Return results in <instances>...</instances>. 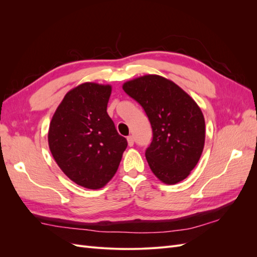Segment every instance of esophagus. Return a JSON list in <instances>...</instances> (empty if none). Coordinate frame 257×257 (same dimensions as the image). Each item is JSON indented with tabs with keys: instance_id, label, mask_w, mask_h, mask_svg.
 I'll list each match as a JSON object with an SVG mask.
<instances>
[{
	"instance_id": "esophagus-1",
	"label": "esophagus",
	"mask_w": 257,
	"mask_h": 257,
	"mask_svg": "<svg viewBox=\"0 0 257 257\" xmlns=\"http://www.w3.org/2000/svg\"><path fill=\"white\" fill-rule=\"evenodd\" d=\"M127 144L130 147H133L134 146V138L133 136H128L127 137Z\"/></svg>"
}]
</instances>
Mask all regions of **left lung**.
Here are the masks:
<instances>
[{
	"label": "left lung",
	"mask_w": 257,
	"mask_h": 257,
	"mask_svg": "<svg viewBox=\"0 0 257 257\" xmlns=\"http://www.w3.org/2000/svg\"><path fill=\"white\" fill-rule=\"evenodd\" d=\"M142 105L152 127L146 159L162 182L176 184L190 175L205 145V119L188 93L164 77L146 75L123 84Z\"/></svg>",
	"instance_id": "1"
}]
</instances>
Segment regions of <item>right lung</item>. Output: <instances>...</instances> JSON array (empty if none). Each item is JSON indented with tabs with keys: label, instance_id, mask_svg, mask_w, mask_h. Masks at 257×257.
<instances>
[{
	"label": "right lung",
	"instance_id": "obj_1",
	"mask_svg": "<svg viewBox=\"0 0 257 257\" xmlns=\"http://www.w3.org/2000/svg\"><path fill=\"white\" fill-rule=\"evenodd\" d=\"M111 85L82 83L66 93L54 112L48 144L72 181L97 190L114 176L127 142L107 113Z\"/></svg>",
	"mask_w": 257,
	"mask_h": 257
}]
</instances>
